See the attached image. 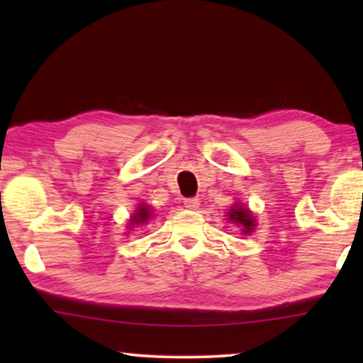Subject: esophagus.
<instances>
[{"mask_svg": "<svg viewBox=\"0 0 363 363\" xmlns=\"http://www.w3.org/2000/svg\"><path fill=\"white\" fill-rule=\"evenodd\" d=\"M183 205H185V208H188V210H198V206H200V200H198V198H186V200L183 201Z\"/></svg>", "mask_w": 363, "mask_h": 363, "instance_id": "34e87169", "label": "esophagus"}]
</instances>
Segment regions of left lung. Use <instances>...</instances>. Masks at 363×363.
I'll return each mask as SVG.
<instances>
[{
    "instance_id": "left-lung-1",
    "label": "left lung",
    "mask_w": 363,
    "mask_h": 363,
    "mask_svg": "<svg viewBox=\"0 0 363 363\" xmlns=\"http://www.w3.org/2000/svg\"><path fill=\"white\" fill-rule=\"evenodd\" d=\"M228 221L236 223L238 226H241L242 235H251L256 226V220L250 211V208L241 205V203H235L230 208V211H228Z\"/></svg>"
}]
</instances>
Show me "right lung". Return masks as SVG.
Wrapping results in <instances>:
<instances>
[{
  "label": "right lung",
  "mask_w": 363,
  "mask_h": 363,
  "mask_svg": "<svg viewBox=\"0 0 363 363\" xmlns=\"http://www.w3.org/2000/svg\"><path fill=\"white\" fill-rule=\"evenodd\" d=\"M152 218V208L148 205H143V203H140V205L137 206V210L133 215L130 216V223L128 225L135 226V225H145V223L150 220Z\"/></svg>",
  "instance_id": "obj_1"
}]
</instances>
